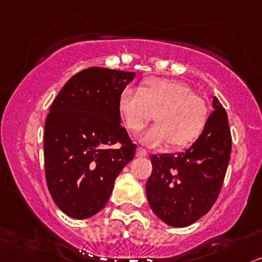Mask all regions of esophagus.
<instances>
[{"label": "esophagus", "mask_w": 262, "mask_h": 262, "mask_svg": "<svg viewBox=\"0 0 262 262\" xmlns=\"http://www.w3.org/2000/svg\"><path fill=\"white\" fill-rule=\"evenodd\" d=\"M137 156H138V157H147L148 152L145 150L144 147H138L137 148Z\"/></svg>", "instance_id": "obj_1"}]
</instances>
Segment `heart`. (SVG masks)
Wrapping results in <instances>:
<instances>
[{"label":"heart","mask_w":262,"mask_h":262,"mask_svg":"<svg viewBox=\"0 0 262 262\" xmlns=\"http://www.w3.org/2000/svg\"><path fill=\"white\" fill-rule=\"evenodd\" d=\"M118 111L129 132L138 133L154 116L156 125L145 132L142 142L156 146L168 141L171 148L190 146L207 124V102L184 82L147 78L139 92L124 88L118 98Z\"/></svg>","instance_id":"1"}]
</instances>
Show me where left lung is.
<instances>
[{"label":"left lung","instance_id":"8db88e82","mask_svg":"<svg viewBox=\"0 0 262 262\" xmlns=\"http://www.w3.org/2000/svg\"><path fill=\"white\" fill-rule=\"evenodd\" d=\"M200 138L179 154L152 155L146 184L151 209L169 226L185 227L210 210L219 197L230 162L232 138L219 99Z\"/></svg>","mask_w":262,"mask_h":262}]
</instances>
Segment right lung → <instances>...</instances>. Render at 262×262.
<instances>
[{
	"label": "right lung",
	"mask_w": 262,
	"mask_h": 262,
	"mask_svg": "<svg viewBox=\"0 0 262 262\" xmlns=\"http://www.w3.org/2000/svg\"><path fill=\"white\" fill-rule=\"evenodd\" d=\"M134 72L89 68L66 82L45 125V171L55 204L87 219L107 203L137 145L121 125L118 98ZM118 143L120 148L111 149Z\"/></svg>",
	"instance_id": "obj_1"
}]
</instances>
